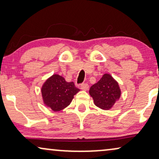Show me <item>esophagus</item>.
Segmentation results:
<instances>
[{
    "instance_id": "34e87169",
    "label": "esophagus",
    "mask_w": 159,
    "mask_h": 159,
    "mask_svg": "<svg viewBox=\"0 0 159 159\" xmlns=\"http://www.w3.org/2000/svg\"><path fill=\"white\" fill-rule=\"evenodd\" d=\"M80 88H81L82 90H88V88H89V85L86 83L81 84H80Z\"/></svg>"
}]
</instances>
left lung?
Masks as SVG:
<instances>
[{"instance_id":"8db88e82","label":"left lung","mask_w":159,"mask_h":159,"mask_svg":"<svg viewBox=\"0 0 159 159\" xmlns=\"http://www.w3.org/2000/svg\"><path fill=\"white\" fill-rule=\"evenodd\" d=\"M95 105L103 110H109L121 96L119 83L109 74H104L89 90Z\"/></svg>"}]
</instances>
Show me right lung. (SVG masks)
Instances as JSON below:
<instances>
[{
    "label": "right lung",
    "instance_id": "obj_1",
    "mask_svg": "<svg viewBox=\"0 0 159 159\" xmlns=\"http://www.w3.org/2000/svg\"><path fill=\"white\" fill-rule=\"evenodd\" d=\"M79 91L73 82H66L58 75L50 77L41 88L43 103L53 111H59L67 107Z\"/></svg>",
    "mask_w": 159,
    "mask_h": 159
}]
</instances>
